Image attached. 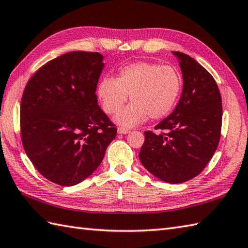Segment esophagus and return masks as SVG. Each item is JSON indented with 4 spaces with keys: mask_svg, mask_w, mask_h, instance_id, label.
Listing matches in <instances>:
<instances>
[{
    "mask_svg": "<svg viewBox=\"0 0 248 248\" xmlns=\"http://www.w3.org/2000/svg\"><path fill=\"white\" fill-rule=\"evenodd\" d=\"M117 132H118L119 134H127V133H129V132H130V130H129V129H127V128L119 127V128L117 129Z\"/></svg>",
    "mask_w": 248,
    "mask_h": 248,
    "instance_id": "esophagus-1",
    "label": "esophagus"
}]
</instances>
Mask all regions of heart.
Listing matches in <instances>:
<instances>
[{"mask_svg": "<svg viewBox=\"0 0 248 248\" xmlns=\"http://www.w3.org/2000/svg\"><path fill=\"white\" fill-rule=\"evenodd\" d=\"M182 89L180 73L172 66L138 62L121 68L118 76L104 78L98 85V97L103 109L114 114V120L124 127H134L147 118L161 119L175 107Z\"/></svg>", "mask_w": 248, "mask_h": 248, "instance_id": "heart-1", "label": "heart"}]
</instances>
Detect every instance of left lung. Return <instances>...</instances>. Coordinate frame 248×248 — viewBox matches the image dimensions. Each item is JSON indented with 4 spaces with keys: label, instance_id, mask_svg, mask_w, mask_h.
Masks as SVG:
<instances>
[{
    "label": "left lung",
    "instance_id": "left-lung-1",
    "mask_svg": "<svg viewBox=\"0 0 248 248\" xmlns=\"http://www.w3.org/2000/svg\"><path fill=\"white\" fill-rule=\"evenodd\" d=\"M179 61L183 88L173 112L145 132L140 151L143 166L160 180L181 183L203 170L217 150L222 129V98L213 77L181 52Z\"/></svg>",
    "mask_w": 248,
    "mask_h": 248
}]
</instances>
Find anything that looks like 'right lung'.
Wrapping results in <instances>:
<instances>
[{"label": "right lung", "mask_w": 248, "mask_h": 248, "mask_svg": "<svg viewBox=\"0 0 248 248\" xmlns=\"http://www.w3.org/2000/svg\"><path fill=\"white\" fill-rule=\"evenodd\" d=\"M104 68L98 52L75 51L46 62L30 78L20 108L21 139L35 168L62 186L97 170L117 129L98 105Z\"/></svg>", "instance_id": "obj_1"}]
</instances>
